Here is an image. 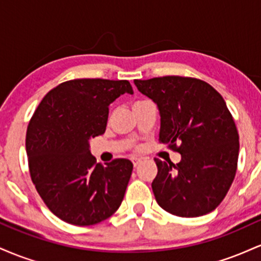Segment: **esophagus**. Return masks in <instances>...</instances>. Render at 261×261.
<instances>
[{
  "mask_svg": "<svg viewBox=\"0 0 261 261\" xmlns=\"http://www.w3.org/2000/svg\"><path fill=\"white\" fill-rule=\"evenodd\" d=\"M133 163H134L135 168H136V167L141 163V160H140V158H133Z\"/></svg>",
  "mask_w": 261,
  "mask_h": 261,
  "instance_id": "1",
  "label": "esophagus"
}]
</instances>
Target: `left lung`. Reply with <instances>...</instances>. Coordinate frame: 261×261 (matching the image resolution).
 <instances>
[{
    "mask_svg": "<svg viewBox=\"0 0 261 261\" xmlns=\"http://www.w3.org/2000/svg\"><path fill=\"white\" fill-rule=\"evenodd\" d=\"M134 83L157 104L160 142L181 154L176 164L154 158L155 201L179 217L210 214L228 193L238 163L239 136L226 101L208 83L190 77L166 76Z\"/></svg>",
    "mask_w": 261,
    "mask_h": 261,
    "instance_id": "obj_1",
    "label": "left lung"
}]
</instances>
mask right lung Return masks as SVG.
I'll use <instances>...</instances> for the list:
<instances>
[{
    "instance_id": "right-lung-1",
    "label": "right lung",
    "mask_w": 261,
    "mask_h": 261,
    "mask_svg": "<svg viewBox=\"0 0 261 261\" xmlns=\"http://www.w3.org/2000/svg\"><path fill=\"white\" fill-rule=\"evenodd\" d=\"M128 81L72 80L40 101L28 125L25 148L37 191L55 216L74 226H92L109 218L121 205L133 163L118 158L103 167L89 141L106 133L109 106Z\"/></svg>"
}]
</instances>
